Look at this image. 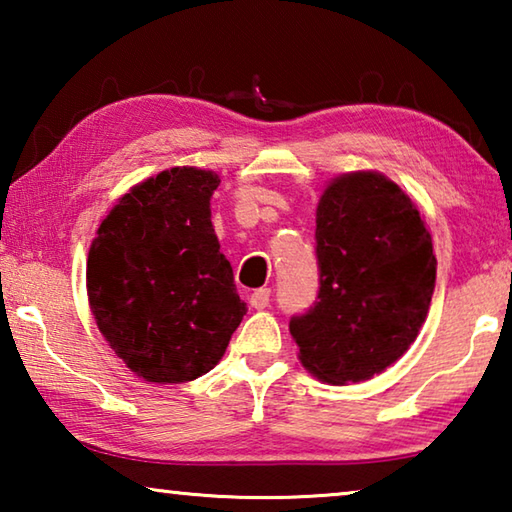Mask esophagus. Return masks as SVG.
Wrapping results in <instances>:
<instances>
[{"label":"esophagus","mask_w":512,"mask_h":512,"mask_svg":"<svg viewBox=\"0 0 512 512\" xmlns=\"http://www.w3.org/2000/svg\"><path fill=\"white\" fill-rule=\"evenodd\" d=\"M268 302H271V289H255L250 293V305L255 309H264L268 307Z\"/></svg>","instance_id":"obj_1"}]
</instances>
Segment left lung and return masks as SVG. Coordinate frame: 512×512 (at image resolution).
Returning a JSON list of instances; mask_svg holds the SVG:
<instances>
[{
	"mask_svg": "<svg viewBox=\"0 0 512 512\" xmlns=\"http://www.w3.org/2000/svg\"><path fill=\"white\" fill-rule=\"evenodd\" d=\"M316 259V302L289 320L302 366L332 384L370 379L409 350L427 318L431 235L391 180L348 173L318 203Z\"/></svg>",
	"mask_w": 512,
	"mask_h": 512,
	"instance_id": "left-lung-1",
	"label": "left lung"
}]
</instances>
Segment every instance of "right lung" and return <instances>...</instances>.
Returning a JSON list of instances; mask_svg holds the SVG:
<instances>
[{
    "instance_id": "right-lung-1",
    "label": "right lung",
    "mask_w": 512,
    "mask_h": 512,
    "mask_svg": "<svg viewBox=\"0 0 512 512\" xmlns=\"http://www.w3.org/2000/svg\"><path fill=\"white\" fill-rule=\"evenodd\" d=\"M219 176L173 167L112 207L88 255V296L110 348L155 384L210 372L246 314L214 235Z\"/></svg>"
}]
</instances>
